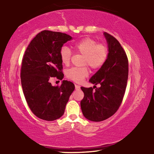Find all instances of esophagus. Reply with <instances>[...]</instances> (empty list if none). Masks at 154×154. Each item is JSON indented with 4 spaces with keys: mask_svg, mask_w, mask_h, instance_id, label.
Masks as SVG:
<instances>
[{
    "mask_svg": "<svg viewBox=\"0 0 154 154\" xmlns=\"http://www.w3.org/2000/svg\"><path fill=\"white\" fill-rule=\"evenodd\" d=\"M75 89H76V90H79L80 89V86L79 85H75Z\"/></svg>",
    "mask_w": 154,
    "mask_h": 154,
    "instance_id": "esophagus-1",
    "label": "esophagus"
}]
</instances>
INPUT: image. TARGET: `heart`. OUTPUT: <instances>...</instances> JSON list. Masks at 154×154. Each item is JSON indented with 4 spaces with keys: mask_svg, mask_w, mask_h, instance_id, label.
Here are the masks:
<instances>
[{
    "mask_svg": "<svg viewBox=\"0 0 154 154\" xmlns=\"http://www.w3.org/2000/svg\"><path fill=\"white\" fill-rule=\"evenodd\" d=\"M75 52L84 55L83 64H88L93 69H97L105 63L108 57V50L105 45L98 44L95 40L85 38L73 45ZM61 63L65 65L69 64L71 52L67 46H63L60 51ZM87 67H72L66 72L67 77L77 83H80L88 76Z\"/></svg>",
    "mask_w": 154,
    "mask_h": 154,
    "instance_id": "obj_1",
    "label": "heart"
}]
</instances>
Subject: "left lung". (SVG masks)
<instances>
[{"label": "left lung", "instance_id": "left-lung-1", "mask_svg": "<svg viewBox=\"0 0 154 154\" xmlns=\"http://www.w3.org/2000/svg\"><path fill=\"white\" fill-rule=\"evenodd\" d=\"M108 45V57L101 67L89 79L94 87H81L84 98L81 101L83 116L93 122L112 116L119 109L125 93L128 77V61L119 42L106 32L103 33ZM94 88V87H93Z\"/></svg>", "mask_w": 154, "mask_h": 154}]
</instances>
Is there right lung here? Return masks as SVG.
I'll return each instance as SVG.
<instances>
[{"mask_svg":"<svg viewBox=\"0 0 154 154\" xmlns=\"http://www.w3.org/2000/svg\"><path fill=\"white\" fill-rule=\"evenodd\" d=\"M71 40L66 34L44 30L31 41L23 57L20 74L23 93L32 112L42 120L53 121L63 116L75 89L71 81H62L60 87L50 82V77L63 79L60 51Z\"/></svg>","mask_w":154,"mask_h":154,"instance_id":"1","label":"right lung"}]
</instances>
